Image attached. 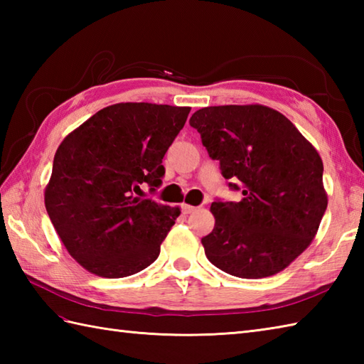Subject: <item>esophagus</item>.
<instances>
[{"label":"esophagus","mask_w":364,"mask_h":364,"mask_svg":"<svg viewBox=\"0 0 364 364\" xmlns=\"http://www.w3.org/2000/svg\"><path fill=\"white\" fill-rule=\"evenodd\" d=\"M198 210V208L197 206H191V205H186V203H184V205H181V211L184 213V214H191V213H196Z\"/></svg>","instance_id":"esophagus-1"}]
</instances>
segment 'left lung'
Segmentation results:
<instances>
[{
  "label": "left lung",
  "mask_w": 364,
  "mask_h": 364,
  "mask_svg": "<svg viewBox=\"0 0 364 364\" xmlns=\"http://www.w3.org/2000/svg\"><path fill=\"white\" fill-rule=\"evenodd\" d=\"M191 127L241 202H213L206 258L239 278L288 267L311 244L327 210L318 150L283 114L262 105L202 107Z\"/></svg>",
  "instance_id": "left-lung-1"
}]
</instances>
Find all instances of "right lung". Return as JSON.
<instances>
[{
    "mask_svg": "<svg viewBox=\"0 0 364 364\" xmlns=\"http://www.w3.org/2000/svg\"><path fill=\"white\" fill-rule=\"evenodd\" d=\"M191 107L117 103L72 131L54 154L45 208L67 252L105 278L141 272L159 257L180 208L136 197L161 186L168 146Z\"/></svg>",
    "mask_w": 364,
    "mask_h": 364,
    "instance_id": "right-lung-1",
    "label": "right lung"
}]
</instances>
